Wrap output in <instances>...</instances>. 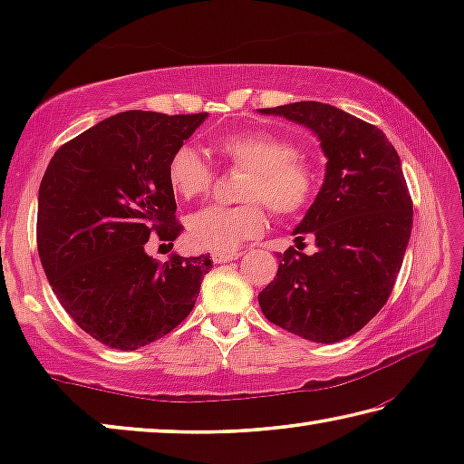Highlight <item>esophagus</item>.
Here are the masks:
<instances>
[{
    "label": "esophagus",
    "instance_id": "obj_1",
    "mask_svg": "<svg viewBox=\"0 0 464 464\" xmlns=\"http://www.w3.org/2000/svg\"><path fill=\"white\" fill-rule=\"evenodd\" d=\"M239 256H241V251H215L213 262L215 264H227L231 260H237Z\"/></svg>",
    "mask_w": 464,
    "mask_h": 464
}]
</instances>
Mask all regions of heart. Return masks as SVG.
Instances as JSON below:
<instances>
[{"mask_svg":"<svg viewBox=\"0 0 464 464\" xmlns=\"http://www.w3.org/2000/svg\"><path fill=\"white\" fill-rule=\"evenodd\" d=\"M217 151L233 166L246 169L237 207H207L186 223V237L196 249L233 251L246 239L264 233L268 225L264 205L280 217H293L307 208L317 192L319 176L313 163L298 153L295 140L266 129L227 132L215 140ZM168 182L184 200L207 194L215 182V169L198 149L179 145L169 157Z\"/></svg>","mask_w":464,"mask_h":464,"instance_id":"obj_1","label":"heart"}]
</instances>
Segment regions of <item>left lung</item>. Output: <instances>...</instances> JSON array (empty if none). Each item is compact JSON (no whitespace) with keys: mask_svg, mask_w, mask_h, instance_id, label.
I'll use <instances>...</instances> for the list:
<instances>
[{"mask_svg":"<svg viewBox=\"0 0 464 464\" xmlns=\"http://www.w3.org/2000/svg\"><path fill=\"white\" fill-rule=\"evenodd\" d=\"M315 132L325 179L296 225V247L280 254L276 278L260 295L262 313L286 332L335 343L360 332L395 286L413 225L401 160L381 129L321 102L262 108ZM304 234L318 251L300 249Z\"/></svg>","mask_w":464,"mask_h":464,"instance_id":"left-lung-1","label":"left lung"}]
</instances>
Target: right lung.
Returning a JSON list of instances; mask_svg holds the SVG:
<instances>
[{"mask_svg":"<svg viewBox=\"0 0 464 464\" xmlns=\"http://www.w3.org/2000/svg\"><path fill=\"white\" fill-rule=\"evenodd\" d=\"M129 110L57 149L38 188L36 243L53 293L93 340L137 350L194 309L210 256L160 264L149 237L174 241L171 153L207 119ZM174 246V243H171Z\"/></svg>","mask_w":464,"mask_h":464,"instance_id":"obj_1","label":"right lung"}]
</instances>
